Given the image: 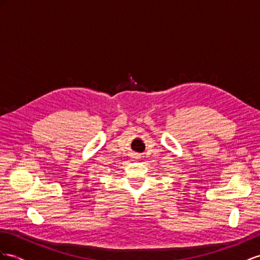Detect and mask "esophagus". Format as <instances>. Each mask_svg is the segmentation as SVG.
Here are the masks:
<instances>
[{
    "mask_svg": "<svg viewBox=\"0 0 260 260\" xmlns=\"http://www.w3.org/2000/svg\"><path fill=\"white\" fill-rule=\"evenodd\" d=\"M134 158H136V159H138V156H135V157H134Z\"/></svg>",
    "mask_w": 260,
    "mask_h": 260,
    "instance_id": "1",
    "label": "esophagus"
}]
</instances>
